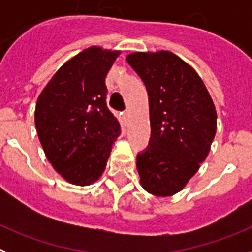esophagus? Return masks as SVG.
<instances>
[{
    "label": "esophagus",
    "instance_id": "obj_1",
    "mask_svg": "<svg viewBox=\"0 0 252 252\" xmlns=\"http://www.w3.org/2000/svg\"><path fill=\"white\" fill-rule=\"evenodd\" d=\"M124 117H125V119H128V117H130V111H128V110L125 111V112H124Z\"/></svg>",
    "mask_w": 252,
    "mask_h": 252
}]
</instances>
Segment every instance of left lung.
Segmentation results:
<instances>
[{
	"label": "left lung",
	"mask_w": 252,
	"mask_h": 252,
	"mask_svg": "<svg viewBox=\"0 0 252 252\" xmlns=\"http://www.w3.org/2000/svg\"><path fill=\"white\" fill-rule=\"evenodd\" d=\"M126 60L149 94L151 136L136 157L140 183L158 197L173 195L208 155L217 128L215 104L197 72L170 51L133 53Z\"/></svg>",
	"instance_id": "8db88e82"
}]
</instances>
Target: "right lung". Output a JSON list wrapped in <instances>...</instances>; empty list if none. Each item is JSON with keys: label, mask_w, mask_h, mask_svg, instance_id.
I'll return each instance as SVG.
<instances>
[{"label": "right lung", "mask_w": 252, "mask_h": 252, "mask_svg": "<svg viewBox=\"0 0 252 252\" xmlns=\"http://www.w3.org/2000/svg\"><path fill=\"white\" fill-rule=\"evenodd\" d=\"M119 54L98 46L86 49L55 73L37 98L35 125L46 158L75 186L101 177L121 133L107 107L104 82Z\"/></svg>", "instance_id": "1"}]
</instances>
